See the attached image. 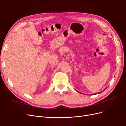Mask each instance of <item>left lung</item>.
<instances>
[{
	"instance_id": "8db88e82",
	"label": "left lung",
	"mask_w": 126,
	"mask_h": 126,
	"mask_svg": "<svg viewBox=\"0 0 126 126\" xmlns=\"http://www.w3.org/2000/svg\"><path fill=\"white\" fill-rule=\"evenodd\" d=\"M106 88H105V89H104V90H103V91H104L105 90H106ZM100 93H97V94H100Z\"/></svg>"
}]
</instances>
